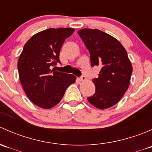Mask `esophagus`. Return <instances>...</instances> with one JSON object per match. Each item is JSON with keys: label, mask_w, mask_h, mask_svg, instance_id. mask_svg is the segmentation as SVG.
Masks as SVG:
<instances>
[{"label": "esophagus", "mask_w": 152, "mask_h": 152, "mask_svg": "<svg viewBox=\"0 0 152 152\" xmlns=\"http://www.w3.org/2000/svg\"><path fill=\"white\" fill-rule=\"evenodd\" d=\"M79 79L80 81H82V82H84V81H85L87 79H86V77L85 76H82L80 78H79Z\"/></svg>", "instance_id": "obj_1"}]
</instances>
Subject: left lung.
<instances>
[{
  "mask_svg": "<svg viewBox=\"0 0 152 152\" xmlns=\"http://www.w3.org/2000/svg\"><path fill=\"white\" fill-rule=\"evenodd\" d=\"M90 54L91 66H100L99 77L93 79L96 92L87 100L96 108L111 107L121 99L129 85L132 66L120 42L99 29L78 31Z\"/></svg>",
  "mask_w": 152,
  "mask_h": 152,
  "instance_id": "1",
  "label": "left lung"
}]
</instances>
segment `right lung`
<instances>
[{
    "instance_id": "right-lung-1",
    "label": "right lung",
    "mask_w": 152,
    "mask_h": 152,
    "mask_svg": "<svg viewBox=\"0 0 152 152\" xmlns=\"http://www.w3.org/2000/svg\"><path fill=\"white\" fill-rule=\"evenodd\" d=\"M73 28H48L32 36L24 45L18 62L23 88L29 100L43 109L57 104L67 87L76 82L73 74L52 68L59 61V52Z\"/></svg>"
}]
</instances>
